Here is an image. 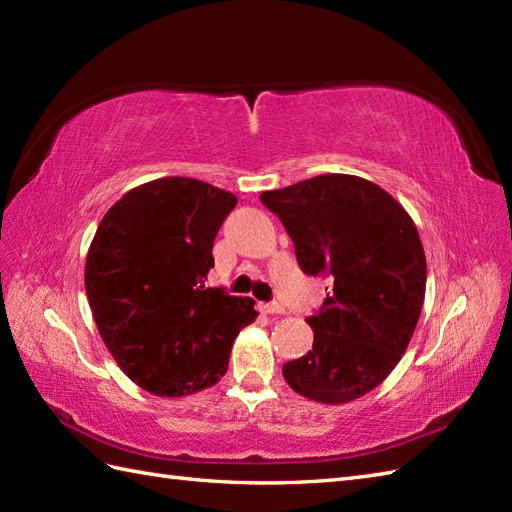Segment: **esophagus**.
I'll list each match as a JSON object with an SVG mask.
<instances>
[{"instance_id":"1","label":"esophagus","mask_w":512,"mask_h":512,"mask_svg":"<svg viewBox=\"0 0 512 512\" xmlns=\"http://www.w3.org/2000/svg\"><path fill=\"white\" fill-rule=\"evenodd\" d=\"M259 310L266 312V314H284L286 312L284 306H281V303H277V301H273V303H259Z\"/></svg>"}]
</instances>
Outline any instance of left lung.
<instances>
[{"mask_svg": "<svg viewBox=\"0 0 512 512\" xmlns=\"http://www.w3.org/2000/svg\"><path fill=\"white\" fill-rule=\"evenodd\" d=\"M295 242L308 275L334 284L319 314L306 319L312 350L284 365L286 383L321 405H345L391 374L416 330L427 259L411 215L378 184L325 173L264 191Z\"/></svg>", "mask_w": 512, "mask_h": 512, "instance_id": "1", "label": "left lung"}]
</instances>
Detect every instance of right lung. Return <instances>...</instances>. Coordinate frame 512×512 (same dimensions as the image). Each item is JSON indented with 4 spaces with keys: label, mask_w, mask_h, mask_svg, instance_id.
Returning a JSON list of instances; mask_svg holds the SVG:
<instances>
[{
    "label": "right lung",
    "mask_w": 512,
    "mask_h": 512,
    "mask_svg": "<svg viewBox=\"0 0 512 512\" xmlns=\"http://www.w3.org/2000/svg\"><path fill=\"white\" fill-rule=\"evenodd\" d=\"M237 198L193 178L134 187L96 228L85 259L92 317L118 367L154 396H189L228 369L255 301L204 288Z\"/></svg>",
    "instance_id": "1"
}]
</instances>
